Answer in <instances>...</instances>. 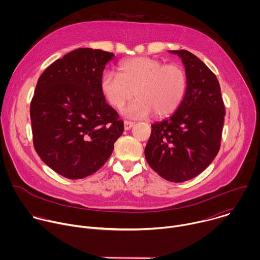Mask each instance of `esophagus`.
I'll return each instance as SVG.
<instances>
[{
  "mask_svg": "<svg viewBox=\"0 0 260 260\" xmlns=\"http://www.w3.org/2000/svg\"><path fill=\"white\" fill-rule=\"evenodd\" d=\"M134 125H135V122L129 121V120H124V129H125V131L131 129Z\"/></svg>",
  "mask_w": 260,
  "mask_h": 260,
  "instance_id": "obj_1",
  "label": "esophagus"
}]
</instances>
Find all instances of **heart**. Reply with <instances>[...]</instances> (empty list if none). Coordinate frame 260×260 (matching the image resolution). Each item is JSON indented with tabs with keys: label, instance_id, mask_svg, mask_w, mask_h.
Here are the masks:
<instances>
[{
	"label": "heart",
	"instance_id": "b5f03b06",
	"mask_svg": "<svg viewBox=\"0 0 260 260\" xmlns=\"http://www.w3.org/2000/svg\"><path fill=\"white\" fill-rule=\"evenodd\" d=\"M120 75L106 72L101 89L108 103L121 110L134 94L138 98L128 108L134 117L171 115L181 105L187 88L186 72L178 63L165 64L161 60L139 56L119 64Z\"/></svg>",
	"mask_w": 260,
	"mask_h": 260
}]
</instances>
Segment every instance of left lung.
I'll return each instance as SVG.
<instances>
[{"instance_id":"8db88e82","label":"left lung","mask_w":260,"mask_h":260,"mask_svg":"<svg viewBox=\"0 0 260 260\" xmlns=\"http://www.w3.org/2000/svg\"><path fill=\"white\" fill-rule=\"evenodd\" d=\"M185 66L187 88L176 112L151 125L145 157L151 169L171 182L200 175L220 149L225 108L215 74L187 50H171Z\"/></svg>"}]
</instances>
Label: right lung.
<instances>
[{
  "instance_id": "obj_1",
  "label": "right lung",
  "mask_w": 260,
  "mask_h": 260,
  "mask_svg": "<svg viewBox=\"0 0 260 260\" xmlns=\"http://www.w3.org/2000/svg\"><path fill=\"white\" fill-rule=\"evenodd\" d=\"M113 56L100 49H75L51 63L37 82L29 108L35 150L68 179L100 170L124 131L101 89L103 71Z\"/></svg>"
}]
</instances>
